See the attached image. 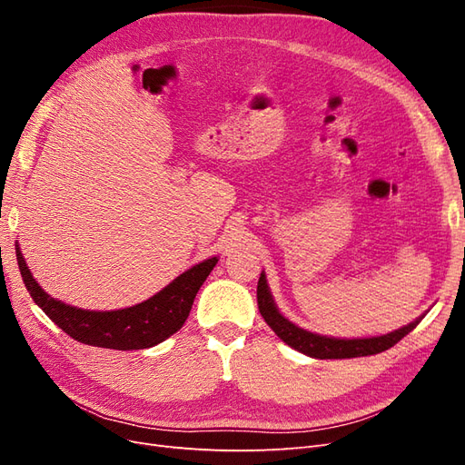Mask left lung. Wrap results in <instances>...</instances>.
Returning a JSON list of instances; mask_svg holds the SVG:
<instances>
[{
	"mask_svg": "<svg viewBox=\"0 0 465 465\" xmlns=\"http://www.w3.org/2000/svg\"><path fill=\"white\" fill-rule=\"evenodd\" d=\"M258 308L263 320L267 322L277 337H281L287 345L292 349L301 351V353L314 357V359H353V357H367V355H376L382 353V351L390 349L396 345L400 340L413 331L417 328V323L420 318L415 322L407 323L401 330H396L386 335L380 337H367V340H335V337H326V335H318L311 333L302 328H297L294 323H291L287 318L279 314L277 306L272 299L270 289H267L265 283V275H260L258 281Z\"/></svg>",
	"mask_w": 465,
	"mask_h": 465,
	"instance_id": "obj_1",
	"label": "left lung"
}]
</instances>
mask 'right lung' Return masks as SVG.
<instances>
[{
	"mask_svg": "<svg viewBox=\"0 0 465 465\" xmlns=\"http://www.w3.org/2000/svg\"><path fill=\"white\" fill-rule=\"evenodd\" d=\"M15 250L26 291L55 326L74 337L75 341L118 351L147 349L176 333L184 326L195 294L217 263V258H209L193 265L192 270L176 277L171 285H166L161 292L142 304L124 308V311L93 312L54 301L33 279L19 244Z\"/></svg>",
	"mask_w": 465,
	"mask_h": 465,
	"instance_id": "obj_1",
	"label": "right lung"
}]
</instances>
